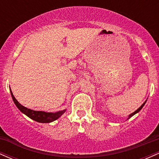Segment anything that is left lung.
Here are the masks:
<instances>
[{"instance_id":"8db88e82","label":"left lung","mask_w":159,"mask_h":159,"mask_svg":"<svg viewBox=\"0 0 159 159\" xmlns=\"http://www.w3.org/2000/svg\"><path fill=\"white\" fill-rule=\"evenodd\" d=\"M146 102H147V101H145V102H144L143 103V105H142L141 106H140V107H139V108H138V109H137V110H136L135 111H134V112H133L132 114H131L130 115H129V118H130V117H132V116H134V115L135 114H137V113H138V112H139V111H140V110H141V109H142V107H143V105H145Z\"/></svg>"}]
</instances>
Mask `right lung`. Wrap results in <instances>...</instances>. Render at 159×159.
<instances>
[{"mask_svg":"<svg viewBox=\"0 0 159 159\" xmlns=\"http://www.w3.org/2000/svg\"><path fill=\"white\" fill-rule=\"evenodd\" d=\"M10 93L11 96H12V100H13L14 103L16 105V107L19 109L20 111L25 114L26 116L30 117V119L35 120V121L38 122V123H51V122L54 121V120H57L60 116H61L63 113H65L66 110L58 111L56 113H48V112H45V111H34L31 109L27 108L26 107L23 106L20 104L17 100L16 99V98L14 97L13 94H12V91L10 89Z\"/></svg>","mask_w":159,"mask_h":159,"instance_id":"obj_1","label":"right lung"}]
</instances>
